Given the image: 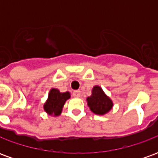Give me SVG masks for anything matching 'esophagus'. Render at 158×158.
I'll return each instance as SVG.
<instances>
[{
	"label": "esophagus",
	"instance_id": "1",
	"mask_svg": "<svg viewBox=\"0 0 158 158\" xmlns=\"http://www.w3.org/2000/svg\"><path fill=\"white\" fill-rule=\"evenodd\" d=\"M73 96H74V97H80V90H74L73 92Z\"/></svg>",
	"mask_w": 158,
	"mask_h": 158
}]
</instances>
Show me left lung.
Returning <instances> with one entry per match:
<instances>
[{"label":"left lung","instance_id":"obj_1","mask_svg":"<svg viewBox=\"0 0 158 158\" xmlns=\"http://www.w3.org/2000/svg\"><path fill=\"white\" fill-rule=\"evenodd\" d=\"M87 102L89 109L96 114L103 115L108 113L113 107V102L103 92L100 86L93 87L92 95L87 98Z\"/></svg>","mask_w":158,"mask_h":158}]
</instances>
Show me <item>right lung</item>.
I'll list each match as a JSON object with an SVG mask.
<instances>
[{"mask_svg":"<svg viewBox=\"0 0 158 158\" xmlns=\"http://www.w3.org/2000/svg\"><path fill=\"white\" fill-rule=\"evenodd\" d=\"M70 98V93H61L58 89H52L48 95V99L44 105V109L50 115L58 116L61 114L62 106L68 99Z\"/></svg>","mask_w":158,"mask_h":158,"instance_id":"add662e5","label":"right lung"}]
</instances>
